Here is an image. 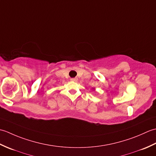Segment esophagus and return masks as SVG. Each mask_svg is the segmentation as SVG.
Masks as SVG:
<instances>
[{
	"instance_id": "1",
	"label": "esophagus",
	"mask_w": 156,
	"mask_h": 156,
	"mask_svg": "<svg viewBox=\"0 0 156 156\" xmlns=\"http://www.w3.org/2000/svg\"><path fill=\"white\" fill-rule=\"evenodd\" d=\"M70 80L72 81H77L78 80V78H72L70 79Z\"/></svg>"
}]
</instances>
